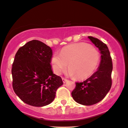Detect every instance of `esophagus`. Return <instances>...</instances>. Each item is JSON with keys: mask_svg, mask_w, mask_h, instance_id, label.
<instances>
[{"mask_svg": "<svg viewBox=\"0 0 128 128\" xmlns=\"http://www.w3.org/2000/svg\"><path fill=\"white\" fill-rule=\"evenodd\" d=\"M62 81H63V82L64 83H66L67 82L68 80H66V79L64 78H62Z\"/></svg>", "mask_w": 128, "mask_h": 128, "instance_id": "1", "label": "esophagus"}]
</instances>
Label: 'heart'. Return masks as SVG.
<instances>
[{
	"mask_svg": "<svg viewBox=\"0 0 128 128\" xmlns=\"http://www.w3.org/2000/svg\"><path fill=\"white\" fill-rule=\"evenodd\" d=\"M100 61V54L94 47L85 42L72 44L63 48L59 54L52 58L53 70L60 74L66 68L69 76L82 80L87 78L97 68Z\"/></svg>",
	"mask_w": 128,
	"mask_h": 128,
	"instance_id": "obj_1",
	"label": "heart"
}]
</instances>
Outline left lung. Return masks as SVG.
Masks as SVG:
<instances>
[{"label": "left lung", "mask_w": 128, "mask_h": 128, "mask_svg": "<svg viewBox=\"0 0 128 128\" xmlns=\"http://www.w3.org/2000/svg\"><path fill=\"white\" fill-rule=\"evenodd\" d=\"M88 38L100 50L101 60L97 71L82 82H76L72 96L76 102L84 106L95 104L102 101L112 86L113 64L106 44L100 40L89 36Z\"/></svg>", "instance_id": "1"}]
</instances>
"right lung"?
<instances>
[{"instance_id": "obj_1", "label": "right lung", "mask_w": 128, "mask_h": 128, "mask_svg": "<svg viewBox=\"0 0 128 128\" xmlns=\"http://www.w3.org/2000/svg\"><path fill=\"white\" fill-rule=\"evenodd\" d=\"M52 55L50 47L36 40L26 42L16 53L12 86L25 103L35 107L49 104L54 100L57 89L64 84L52 70Z\"/></svg>"}]
</instances>
